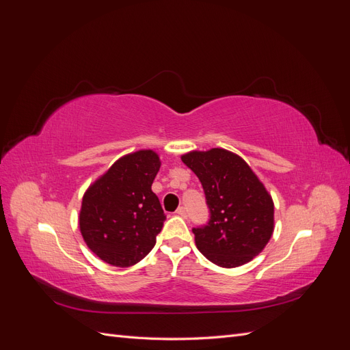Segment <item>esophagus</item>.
I'll use <instances>...</instances> for the list:
<instances>
[{
  "label": "esophagus",
  "instance_id": "obj_1",
  "mask_svg": "<svg viewBox=\"0 0 350 350\" xmlns=\"http://www.w3.org/2000/svg\"><path fill=\"white\" fill-rule=\"evenodd\" d=\"M175 213H176L178 216H181V217H187V208H185L184 206L178 207V208H176V211H175Z\"/></svg>",
  "mask_w": 350,
  "mask_h": 350
}]
</instances>
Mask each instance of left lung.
Returning a JSON list of instances; mask_svg holds the SVG:
<instances>
[{
  "label": "left lung",
  "mask_w": 350,
  "mask_h": 350,
  "mask_svg": "<svg viewBox=\"0 0 350 350\" xmlns=\"http://www.w3.org/2000/svg\"><path fill=\"white\" fill-rule=\"evenodd\" d=\"M181 159L198 176L210 210L207 225L193 228L198 251L226 269L258 256L273 235L274 204L248 163L225 149Z\"/></svg>",
  "instance_id": "obj_1"
}]
</instances>
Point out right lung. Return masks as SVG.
Here are the masks:
<instances>
[{"mask_svg": "<svg viewBox=\"0 0 350 350\" xmlns=\"http://www.w3.org/2000/svg\"><path fill=\"white\" fill-rule=\"evenodd\" d=\"M161 167L153 150L118 159L83 196L80 232L92 252L116 267H130L152 251L166 219L153 179Z\"/></svg>", "mask_w": 350, "mask_h": 350, "instance_id": "obj_1", "label": "right lung"}]
</instances>
